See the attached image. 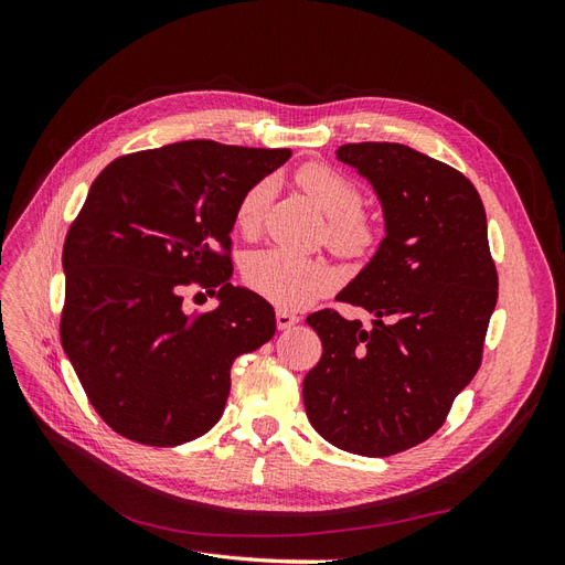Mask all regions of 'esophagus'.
Returning <instances> with one entry per match:
<instances>
[{
  "mask_svg": "<svg viewBox=\"0 0 565 565\" xmlns=\"http://www.w3.org/2000/svg\"><path fill=\"white\" fill-rule=\"evenodd\" d=\"M299 320H301V318H299L297 313L287 311V309H278V313H276V324H278V330H289V328H295V324H297Z\"/></svg>",
  "mask_w": 565,
  "mask_h": 565,
  "instance_id": "esophagus-1",
  "label": "esophagus"
}]
</instances>
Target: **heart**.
Wrapping results in <instances>:
<instances>
[{
  "mask_svg": "<svg viewBox=\"0 0 565 565\" xmlns=\"http://www.w3.org/2000/svg\"><path fill=\"white\" fill-rule=\"evenodd\" d=\"M297 183L318 207L328 214L324 241L341 256H363L380 241V226L363 207V191L353 179L337 169L311 162L297 172ZM270 183L259 181L237 202L235 224L245 235L259 228ZM245 280L256 295L268 301L297 309L320 297L332 282V270L322 262L303 259L285 249H264L245 264Z\"/></svg>",
  "mask_w": 565,
  "mask_h": 565,
  "instance_id": "b5f03b06",
  "label": "heart"
}]
</instances>
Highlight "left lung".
Returning a JSON list of instances; mask_svg holds the SVG:
<instances>
[{"instance_id":"obj_1","label":"left lung","mask_w":565,"mask_h":565,"mask_svg":"<svg viewBox=\"0 0 565 565\" xmlns=\"http://www.w3.org/2000/svg\"><path fill=\"white\" fill-rule=\"evenodd\" d=\"M337 160L372 183L386 237L337 297L372 330L332 309L306 318L322 355L303 405L339 450L388 457L434 436L481 367L498 268L481 195L457 169L401 143H347Z\"/></svg>"}]
</instances>
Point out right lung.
<instances>
[{
  "label": "right lung",
  "mask_w": 565,
  "mask_h": 565,
  "mask_svg": "<svg viewBox=\"0 0 565 565\" xmlns=\"http://www.w3.org/2000/svg\"><path fill=\"white\" fill-rule=\"evenodd\" d=\"M287 148L181 141L113 160L65 235L61 341L113 431L172 448L224 415L231 365L276 334L273 306L233 287L241 198ZM220 297L188 315L185 288Z\"/></svg>",
  "instance_id": "right-lung-1"
}]
</instances>
